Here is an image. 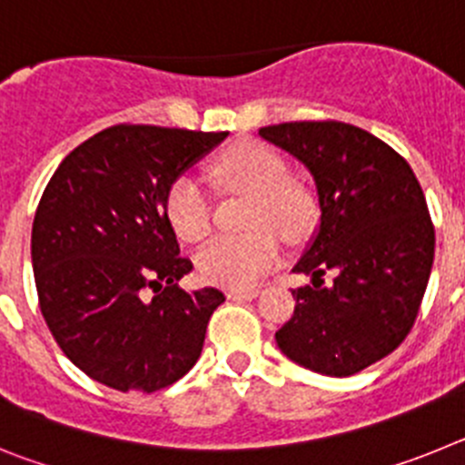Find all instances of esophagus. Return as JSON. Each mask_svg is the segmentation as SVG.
<instances>
[{
	"instance_id": "esophagus-1",
	"label": "esophagus",
	"mask_w": 465,
	"mask_h": 465,
	"mask_svg": "<svg viewBox=\"0 0 465 465\" xmlns=\"http://www.w3.org/2000/svg\"><path fill=\"white\" fill-rule=\"evenodd\" d=\"M258 295V289H230L228 298L232 300H252Z\"/></svg>"
}]
</instances>
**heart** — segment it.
Listing matches in <instances>:
<instances>
[{
    "instance_id": "b5f03b06",
    "label": "heart",
    "mask_w": 465,
    "mask_h": 465,
    "mask_svg": "<svg viewBox=\"0 0 465 465\" xmlns=\"http://www.w3.org/2000/svg\"><path fill=\"white\" fill-rule=\"evenodd\" d=\"M212 176L223 188L252 195L246 235H219L197 252L195 265L204 282L249 289L277 265L282 242H298L316 223V195L305 182L289 174L286 160L261 142H240L212 163ZM165 216L174 235L200 242L212 228V203L195 176H176L165 193Z\"/></svg>"
}]
</instances>
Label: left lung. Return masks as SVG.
Listing matches in <instances>:
<instances>
[{
	"label": "left lung",
	"mask_w": 465,
	"mask_h": 465,
	"mask_svg": "<svg viewBox=\"0 0 465 465\" xmlns=\"http://www.w3.org/2000/svg\"><path fill=\"white\" fill-rule=\"evenodd\" d=\"M258 134L305 163L322 207L293 268L314 286L293 289L295 310L274 338L310 371L354 375L391 354L419 314L435 253L424 191L408 160L349 123H279Z\"/></svg>",
	"instance_id": "obj_1"
}]
</instances>
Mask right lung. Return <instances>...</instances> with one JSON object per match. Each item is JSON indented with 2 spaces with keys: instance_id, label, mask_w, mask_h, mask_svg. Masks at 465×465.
I'll return each instance as SVG.
<instances>
[{
  "instance_id": "obj_1",
  "label": "right lung",
  "mask_w": 465,
  "mask_h": 465,
  "mask_svg": "<svg viewBox=\"0 0 465 465\" xmlns=\"http://www.w3.org/2000/svg\"><path fill=\"white\" fill-rule=\"evenodd\" d=\"M228 137L111 125L51 176L32 223V268L48 331L79 371L116 391L153 393L200 359L219 289H179L193 270L165 193Z\"/></svg>"
}]
</instances>
